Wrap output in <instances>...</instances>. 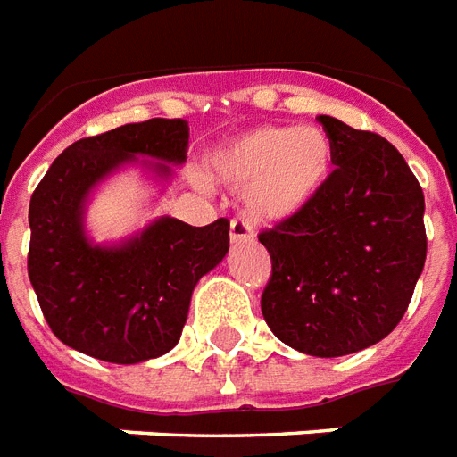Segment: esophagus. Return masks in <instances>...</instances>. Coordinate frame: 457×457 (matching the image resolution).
Instances as JSON below:
<instances>
[{
    "instance_id": "obj_1",
    "label": "esophagus",
    "mask_w": 457,
    "mask_h": 457,
    "mask_svg": "<svg viewBox=\"0 0 457 457\" xmlns=\"http://www.w3.org/2000/svg\"><path fill=\"white\" fill-rule=\"evenodd\" d=\"M253 239V229L249 228L246 220H232L229 222V242L232 244H244Z\"/></svg>"
}]
</instances>
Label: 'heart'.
<instances>
[{
    "label": "heart",
    "mask_w": 457,
    "mask_h": 457,
    "mask_svg": "<svg viewBox=\"0 0 457 457\" xmlns=\"http://www.w3.org/2000/svg\"><path fill=\"white\" fill-rule=\"evenodd\" d=\"M215 182L242 189L251 220L285 222L318 199L334 168V142L318 125H261L208 161Z\"/></svg>",
    "instance_id": "heart-1"
}]
</instances>
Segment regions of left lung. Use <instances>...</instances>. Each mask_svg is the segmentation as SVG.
I'll return each mask as SVG.
<instances>
[{
	"label": "left lung",
	"instance_id": "left-lung-1",
	"mask_svg": "<svg viewBox=\"0 0 457 457\" xmlns=\"http://www.w3.org/2000/svg\"><path fill=\"white\" fill-rule=\"evenodd\" d=\"M318 120L337 168L311 206L258 235L272 261L261 311L287 346L339 358L375 346L403 318L427 258L425 194L386 139Z\"/></svg>",
	"mask_w": 457,
	"mask_h": 457
}]
</instances>
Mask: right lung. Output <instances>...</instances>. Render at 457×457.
Wrapping results in <instances>:
<instances>
[{
  "instance_id": "right-lung-1",
  "label": "right lung",
  "mask_w": 457,
  "mask_h": 457,
  "mask_svg": "<svg viewBox=\"0 0 457 457\" xmlns=\"http://www.w3.org/2000/svg\"><path fill=\"white\" fill-rule=\"evenodd\" d=\"M189 125L152 118L78 139L30 199L28 275L52 332L66 346L116 365L168 353L179 341L196 282L229 249L225 218L206 228L161 215L120 242H95L85 225L102 182L139 168L158 185L187 161Z\"/></svg>"
}]
</instances>
